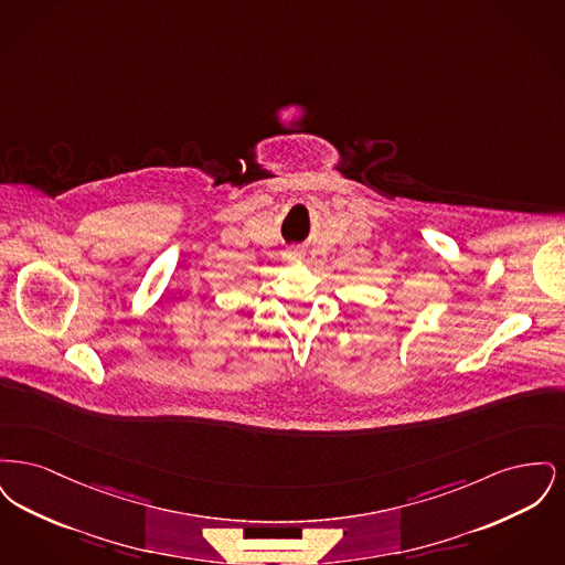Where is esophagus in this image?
<instances>
[{
    "label": "esophagus",
    "mask_w": 565,
    "mask_h": 565,
    "mask_svg": "<svg viewBox=\"0 0 565 565\" xmlns=\"http://www.w3.org/2000/svg\"><path fill=\"white\" fill-rule=\"evenodd\" d=\"M288 256H290V258H300V256H302V252H300V249H290V252H288Z\"/></svg>",
    "instance_id": "obj_1"
}]
</instances>
